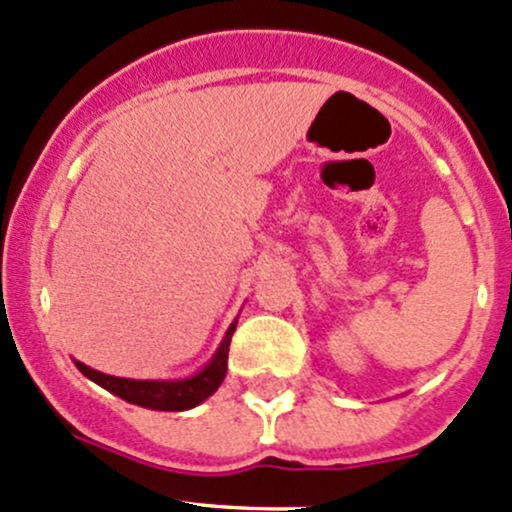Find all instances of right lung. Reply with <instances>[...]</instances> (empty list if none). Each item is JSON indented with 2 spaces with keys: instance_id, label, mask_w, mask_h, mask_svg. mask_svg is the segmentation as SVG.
I'll return each mask as SVG.
<instances>
[{
  "instance_id": "obj_1",
  "label": "right lung",
  "mask_w": 512,
  "mask_h": 512,
  "mask_svg": "<svg viewBox=\"0 0 512 512\" xmlns=\"http://www.w3.org/2000/svg\"><path fill=\"white\" fill-rule=\"evenodd\" d=\"M238 319L230 324L225 331L223 341H220L218 351L211 358V363L201 370V373L191 375L184 380H132V378H115V375H105L100 370L88 368V365L78 363L75 360V368L90 378L93 383H98L105 390H110L112 395L122 397V400L132 402V405L147 407V410H159V412H181L191 410V407L201 405L203 400L213 395L218 390L220 383L225 378V370H228V351H230V338H233Z\"/></svg>"
}]
</instances>
